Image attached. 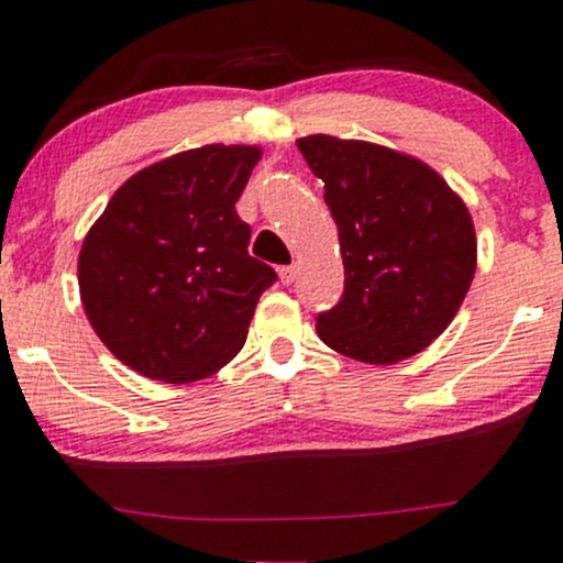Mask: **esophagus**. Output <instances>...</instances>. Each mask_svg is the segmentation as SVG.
<instances>
[{
  "instance_id": "1",
  "label": "esophagus",
  "mask_w": 563,
  "mask_h": 563,
  "mask_svg": "<svg viewBox=\"0 0 563 563\" xmlns=\"http://www.w3.org/2000/svg\"><path fill=\"white\" fill-rule=\"evenodd\" d=\"M277 275H280L283 286H291L296 277H299V267H296V264H288V267L277 269Z\"/></svg>"
}]
</instances>
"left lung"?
<instances>
[{"label":"left lung","mask_w":563,"mask_h":563,"mask_svg":"<svg viewBox=\"0 0 563 563\" xmlns=\"http://www.w3.org/2000/svg\"><path fill=\"white\" fill-rule=\"evenodd\" d=\"M325 187L344 262V294L318 314L331 350L390 366L441 336L475 275L473 219L422 159L368 141H296Z\"/></svg>","instance_id":"obj_1"}]
</instances>
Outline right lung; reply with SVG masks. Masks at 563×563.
<instances>
[{
  "label": "right lung",
  "instance_id": "add662e5",
  "mask_svg": "<svg viewBox=\"0 0 563 563\" xmlns=\"http://www.w3.org/2000/svg\"><path fill=\"white\" fill-rule=\"evenodd\" d=\"M258 146L208 144L128 178L79 251L92 331L133 372L168 385L206 379L243 350L275 269L249 256L234 211Z\"/></svg>",
  "mask_w": 563,
  "mask_h": 563
}]
</instances>
